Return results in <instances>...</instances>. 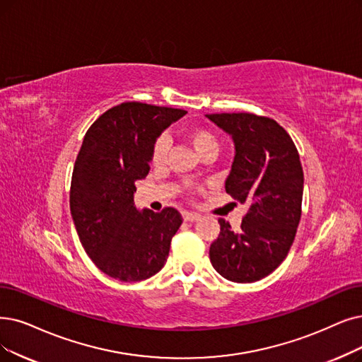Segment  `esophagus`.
<instances>
[{"label": "esophagus", "mask_w": 362, "mask_h": 362, "mask_svg": "<svg viewBox=\"0 0 362 362\" xmlns=\"http://www.w3.org/2000/svg\"><path fill=\"white\" fill-rule=\"evenodd\" d=\"M200 216H202V215H200L199 212H192V211H187V212H184V214H182V218H184V221H189V223L200 220Z\"/></svg>", "instance_id": "34e87169"}]
</instances>
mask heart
Listing matches in <instances>:
<instances>
[{"instance_id":"obj_1","label":"heart","mask_w":362,"mask_h":362,"mask_svg":"<svg viewBox=\"0 0 362 362\" xmlns=\"http://www.w3.org/2000/svg\"><path fill=\"white\" fill-rule=\"evenodd\" d=\"M185 136L190 141V144L197 151L199 156L206 153V151H216V148H218V142H216V138L205 127L194 126V127L187 129ZM168 150H169L168 136H165V135L158 136L153 146V153H151L153 162L156 165L163 163V160L166 158V154H168Z\"/></svg>"}]
</instances>
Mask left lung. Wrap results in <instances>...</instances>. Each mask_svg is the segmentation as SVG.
Returning a JSON list of instances; mask_svg holds the SVG:
<instances>
[{
	"mask_svg": "<svg viewBox=\"0 0 362 362\" xmlns=\"http://www.w3.org/2000/svg\"><path fill=\"white\" fill-rule=\"evenodd\" d=\"M235 146L226 192L248 204L240 228L224 220L211 248L223 278L248 284L266 278L290 251L301 216L303 169L291 136L276 122L250 112L206 114Z\"/></svg>",
	"mask_w": 362,
	"mask_h": 362,
	"instance_id": "obj_1",
	"label": "left lung"
}]
</instances>
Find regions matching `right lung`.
Masks as SVG:
<instances>
[{"label": "right lung", "mask_w": 362, "mask_h": 362, "mask_svg": "<svg viewBox=\"0 0 362 362\" xmlns=\"http://www.w3.org/2000/svg\"><path fill=\"white\" fill-rule=\"evenodd\" d=\"M187 111L124 103L105 111L83 139L69 208L83 248L108 276L151 278L165 266L182 216L173 208L136 209L135 181L147 177L156 139Z\"/></svg>", "instance_id": "right-lung-1"}]
</instances>
